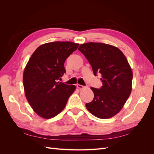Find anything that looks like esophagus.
I'll use <instances>...</instances> for the list:
<instances>
[{"mask_svg":"<svg viewBox=\"0 0 154 154\" xmlns=\"http://www.w3.org/2000/svg\"><path fill=\"white\" fill-rule=\"evenodd\" d=\"M76 87H77V88H80V89H81V88H83V87H84V86H83V85H80V84H77V85H76Z\"/></svg>","mask_w":154,"mask_h":154,"instance_id":"34e87169","label":"esophagus"}]
</instances>
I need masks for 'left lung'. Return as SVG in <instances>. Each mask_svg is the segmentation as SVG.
I'll list each match as a JSON object with an SVG mask.
<instances>
[{"mask_svg":"<svg viewBox=\"0 0 154 154\" xmlns=\"http://www.w3.org/2000/svg\"><path fill=\"white\" fill-rule=\"evenodd\" d=\"M78 50L91 64L95 76L100 73L102 87H91L94 99L86 103L96 117L109 119L122 110L132 91L133 74L122 51L115 46L97 42L80 45Z\"/></svg>","mask_w":154,"mask_h":154,"instance_id":"8db88e82","label":"left lung"}]
</instances>
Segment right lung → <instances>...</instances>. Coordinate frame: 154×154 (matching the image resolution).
I'll return each mask as SVG.
<instances>
[{"label":"right lung","instance_id":"obj_1","mask_svg":"<svg viewBox=\"0 0 154 154\" xmlns=\"http://www.w3.org/2000/svg\"><path fill=\"white\" fill-rule=\"evenodd\" d=\"M79 45L71 42H53L40 45L32 53L23 74L25 95L40 117L50 119L66 106L76 86L57 82L66 73L64 63Z\"/></svg>","mask_w":154,"mask_h":154}]
</instances>
